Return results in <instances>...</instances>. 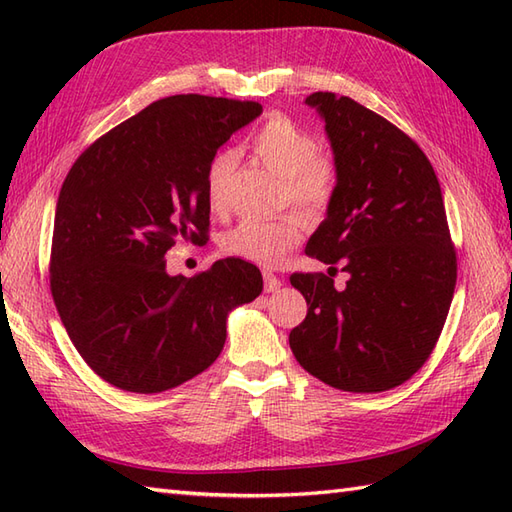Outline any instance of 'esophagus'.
I'll list each match as a JSON object with an SVG mask.
<instances>
[{
	"label": "esophagus",
	"instance_id": "obj_1",
	"mask_svg": "<svg viewBox=\"0 0 512 512\" xmlns=\"http://www.w3.org/2000/svg\"><path fill=\"white\" fill-rule=\"evenodd\" d=\"M281 288V279L275 273H264V290L266 292H277Z\"/></svg>",
	"mask_w": 512,
	"mask_h": 512
}]
</instances>
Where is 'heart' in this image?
Returning <instances> with one entry per match:
<instances>
[{"instance_id": "b5f03b06", "label": "heart", "mask_w": 512, "mask_h": 512, "mask_svg": "<svg viewBox=\"0 0 512 512\" xmlns=\"http://www.w3.org/2000/svg\"><path fill=\"white\" fill-rule=\"evenodd\" d=\"M253 149L264 165L284 178V195L310 213L323 211L334 195V165L306 127L284 114H273L253 136ZM235 167L233 154H220L206 173V200L213 211L226 204V187ZM303 237L297 215L275 220H244L224 237V250L259 266H279Z\"/></svg>"}]
</instances>
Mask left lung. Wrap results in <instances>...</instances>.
Listing matches in <instances>:
<instances>
[{
  "label": "left lung",
  "instance_id": "obj_1",
  "mask_svg": "<svg viewBox=\"0 0 512 512\" xmlns=\"http://www.w3.org/2000/svg\"><path fill=\"white\" fill-rule=\"evenodd\" d=\"M325 123L336 184L306 255L328 275L295 273L308 314L290 332L299 365L325 385L376 394L427 361L451 308L458 264L440 182L413 140L350 96L306 99ZM339 265L351 275L333 288Z\"/></svg>",
  "mask_w": 512,
  "mask_h": 512
}]
</instances>
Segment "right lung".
Here are the masks:
<instances>
[{
  "label": "right lung",
  "mask_w": 512,
  "mask_h": 512,
  "mask_svg": "<svg viewBox=\"0 0 512 512\" xmlns=\"http://www.w3.org/2000/svg\"><path fill=\"white\" fill-rule=\"evenodd\" d=\"M255 101L167 96L83 151L54 213L50 290L70 341L107 383L158 394L215 363L226 319L264 288L259 268L220 259L169 275L165 253L206 239V173Z\"/></svg>",
  "instance_id": "1"
}]
</instances>
